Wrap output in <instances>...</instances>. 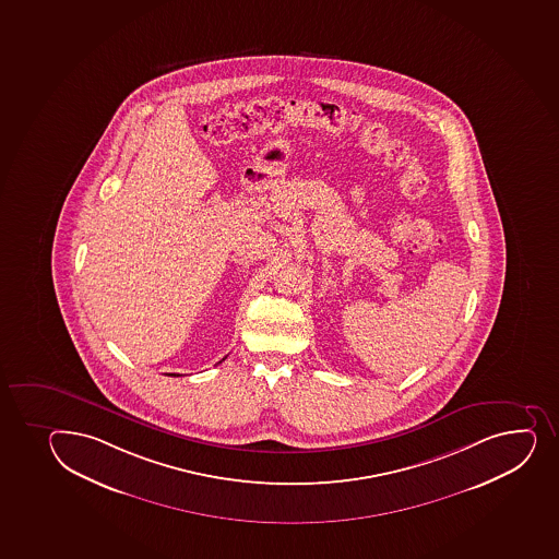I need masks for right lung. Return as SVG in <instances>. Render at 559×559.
Masks as SVG:
<instances>
[{
	"label": "right lung",
	"mask_w": 559,
	"mask_h": 559,
	"mask_svg": "<svg viewBox=\"0 0 559 559\" xmlns=\"http://www.w3.org/2000/svg\"><path fill=\"white\" fill-rule=\"evenodd\" d=\"M222 361H224V359H222Z\"/></svg>",
	"instance_id": "add662e5"
}]
</instances>
